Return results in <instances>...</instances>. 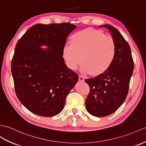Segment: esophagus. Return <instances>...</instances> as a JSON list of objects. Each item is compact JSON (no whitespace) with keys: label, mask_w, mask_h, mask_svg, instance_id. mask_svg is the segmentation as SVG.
Segmentation results:
<instances>
[{"label":"esophagus","mask_w":146,"mask_h":146,"mask_svg":"<svg viewBox=\"0 0 146 146\" xmlns=\"http://www.w3.org/2000/svg\"><path fill=\"white\" fill-rule=\"evenodd\" d=\"M79 81H81V82H83V81H84V79L83 76L79 75Z\"/></svg>","instance_id":"esophagus-1"}]
</instances>
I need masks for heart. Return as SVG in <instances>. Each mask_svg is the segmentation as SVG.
I'll list each match as a JSON object with an SVG mask.
<instances>
[{"mask_svg": "<svg viewBox=\"0 0 146 146\" xmlns=\"http://www.w3.org/2000/svg\"><path fill=\"white\" fill-rule=\"evenodd\" d=\"M70 45L63 48V56L70 69L75 70L83 62L81 71L100 76L108 70L116 55L113 37L91 28L77 32L71 36Z\"/></svg>", "mask_w": 146, "mask_h": 146, "instance_id": "b5f03b06", "label": "heart"}]
</instances>
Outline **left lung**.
<instances>
[{
    "label": "left lung",
    "instance_id": "left-lung-1",
    "mask_svg": "<svg viewBox=\"0 0 146 146\" xmlns=\"http://www.w3.org/2000/svg\"><path fill=\"white\" fill-rule=\"evenodd\" d=\"M104 27L110 30L115 40L116 55L107 72L85 80L90 88L85 103L86 110L96 117L113 114L124 103L134 70V61L128 43L113 26L105 24Z\"/></svg>",
    "mask_w": 146,
    "mask_h": 146
}]
</instances>
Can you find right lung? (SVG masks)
I'll use <instances>...</instances> for the list:
<instances>
[{
    "label": "right lung",
    "instance_id": "obj_1",
    "mask_svg": "<svg viewBox=\"0 0 146 146\" xmlns=\"http://www.w3.org/2000/svg\"><path fill=\"white\" fill-rule=\"evenodd\" d=\"M75 28L69 23L36 24L17 43L11 63L15 91L32 113L45 117L59 114L78 80L62 56L67 36ZM42 44L49 48L41 49Z\"/></svg>",
    "mask_w": 146,
    "mask_h": 146
}]
</instances>
